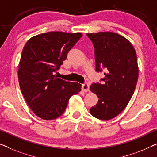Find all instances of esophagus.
Here are the masks:
<instances>
[{"label": "esophagus", "instance_id": "34e87169", "mask_svg": "<svg viewBox=\"0 0 157 157\" xmlns=\"http://www.w3.org/2000/svg\"><path fill=\"white\" fill-rule=\"evenodd\" d=\"M81 89L84 92H87L89 91V83H85L82 84V87H81Z\"/></svg>", "mask_w": 157, "mask_h": 157}]
</instances>
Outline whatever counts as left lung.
<instances>
[{
    "instance_id": "8db88e82",
    "label": "left lung",
    "mask_w": 157,
    "mask_h": 157,
    "mask_svg": "<svg viewBox=\"0 0 157 157\" xmlns=\"http://www.w3.org/2000/svg\"><path fill=\"white\" fill-rule=\"evenodd\" d=\"M93 43L96 71H105L102 83H93L90 90L98 98L90 113L101 120L119 115L129 102L139 76L136 51L132 44L113 32L87 33Z\"/></svg>"
}]
</instances>
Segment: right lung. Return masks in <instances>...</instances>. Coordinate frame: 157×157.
Here are the masks:
<instances>
[{
	"instance_id": "add662e5",
	"label": "right lung",
	"mask_w": 157,
	"mask_h": 157,
	"mask_svg": "<svg viewBox=\"0 0 157 157\" xmlns=\"http://www.w3.org/2000/svg\"><path fill=\"white\" fill-rule=\"evenodd\" d=\"M81 33L52 31L30 38L23 47L18 64L21 91L33 112L44 120L63 114L68 100L81 85L62 80L55 72L66 60Z\"/></svg>"
}]
</instances>
